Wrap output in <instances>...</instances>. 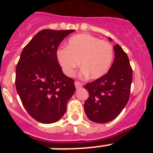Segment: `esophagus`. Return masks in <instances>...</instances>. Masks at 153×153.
Segmentation results:
<instances>
[{
  "instance_id": "obj_1",
  "label": "esophagus",
  "mask_w": 153,
  "mask_h": 153,
  "mask_svg": "<svg viewBox=\"0 0 153 153\" xmlns=\"http://www.w3.org/2000/svg\"><path fill=\"white\" fill-rule=\"evenodd\" d=\"M75 86L76 89H80L83 86V83L79 82V81H76L75 82Z\"/></svg>"
}]
</instances>
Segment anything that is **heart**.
Wrapping results in <instances>:
<instances>
[{
	"instance_id": "1",
	"label": "heart",
	"mask_w": 153,
	"mask_h": 153,
	"mask_svg": "<svg viewBox=\"0 0 153 153\" xmlns=\"http://www.w3.org/2000/svg\"><path fill=\"white\" fill-rule=\"evenodd\" d=\"M56 57L63 72L69 76L74 75L79 63L84 75L99 78L106 74L113 59V48L107 41L90 34H78L70 37L67 47L56 51Z\"/></svg>"
}]
</instances>
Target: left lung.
<instances>
[{
  "instance_id": "obj_1",
  "label": "left lung",
  "mask_w": 153,
  "mask_h": 153,
  "mask_svg": "<svg viewBox=\"0 0 153 153\" xmlns=\"http://www.w3.org/2000/svg\"><path fill=\"white\" fill-rule=\"evenodd\" d=\"M113 49L115 59L107 74L85 85L90 93L84 103L85 113L91 121L98 123L117 118L130 95L132 69L129 58L119 44Z\"/></svg>"
}]
</instances>
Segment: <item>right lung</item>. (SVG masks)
I'll use <instances>...</instances> for the list:
<instances>
[{"mask_svg": "<svg viewBox=\"0 0 153 153\" xmlns=\"http://www.w3.org/2000/svg\"><path fill=\"white\" fill-rule=\"evenodd\" d=\"M74 30H42L25 46L16 68L15 85L23 106L38 122H56L76 90L56 57L62 40Z\"/></svg>", "mask_w": 153, "mask_h": 153, "instance_id": "obj_1", "label": "right lung"}]
</instances>
